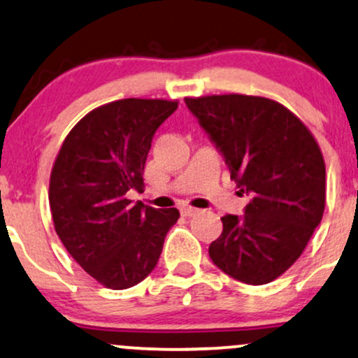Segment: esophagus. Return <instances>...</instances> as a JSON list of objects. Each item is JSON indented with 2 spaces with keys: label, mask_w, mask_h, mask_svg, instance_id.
Here are the masks:
<instances>
[{
  "label": "esophagus",
  "mask_w": 358,
  "mask_h": 358,
  "mask_svg": "<svg viewBox=\"0 0 358 358\" xmlns=\"http://www.w3.org/2000/svg\"><path fill=\"white\" fill-rule=\"evenodd\" d=\"M180 212H182L183 217H193V215L200 213V210H198V208H193V206L185 205V206H182V208H180Z\"/></svg>",
  "instance_id": "1"
}]
</instances>
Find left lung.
Segmentation results:
<instances>
[{"mask_svg":"<svg viewBox=\"0 0 358 358\" xmlns=\"http://www.w3.org/2000/svg\"><path fill=\"white\" fill-rule=\"evenodd\" d=\"M220 150L243 217L225 215L213 264L248 285L273 282L303 253L325 210V162L312 133L278 101L248 94L185 98Z\"/></svg>","mask_w":358,"mask_h":358,"instance_id":"8db88e82","label":"left lung"}]
</instances>
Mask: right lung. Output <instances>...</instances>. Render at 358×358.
<instances>
[{
  "instance_id": "obj_1",
  "label": "right lung",
  "mask_w": 358,
  "mask_h": 358,
  "mask_svg": "<svg viewBox=\"0 0 358 358\" xmlns=\"http://www.w3.org/2000/svg\"><path fill=\"white\" fill-rule=\"evenodd\" d=\"M178 101L127 98L98 106L64 138L50 176L55 230L78 265L106 288L148 277L180 218L127 193L143 188L145 162L158 127Z\"/></svg>"
}]
</instances>
